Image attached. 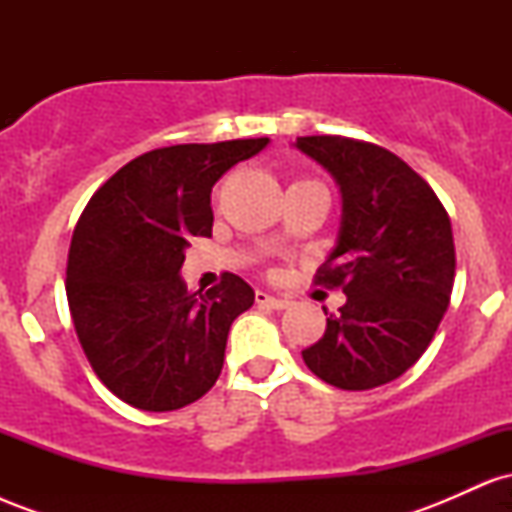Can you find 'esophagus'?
Masks as SVG:
<instances>
[{
  "label": "esophagus",
  "mask_w": 512,
  "mask_h": 512,
  "mask_svg": "<svg viewBox=\"0 0 512 512\" xmlns=\"http://www.w3.org/2000/svg\"><path fill=\"white\" fill-rule=\"evenodd\" d=\"M255 301H257V305H267V308H274V310H286L291 305L289 298L272 296V293H267V291H257Z\"/></svg>",
  "instance_id": "esophagus-1"
}]
</instances>
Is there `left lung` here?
<instances>
[{"instance_id":"obj_1","label":"left lung","mask_w":512,"mask_h":512,"mask_svg":"<svg viewBox=\"0 0 512 512\" xmlns=\"http://www.w3.org/2000/svg\"><path fill=\"white\" fill-rule=\"evenodd\" d=\"M296 146L342 190L337 248L315 284L346 293L303 361L339 390H373L419 361L448 310L450 216L433 187L383 146L337 134L298 137Z\"/></svg>"}]
</instances>
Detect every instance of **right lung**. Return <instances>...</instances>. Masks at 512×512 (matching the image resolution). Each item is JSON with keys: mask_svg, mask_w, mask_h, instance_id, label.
I'll return each mask as SVG.
<instances>
[{"mask_svg": "<svg viewBox=\"0 0 512 512\" xmlns=\"http://www.w3.org/2000/svg\"><path fill=\"white\" fill-rule=\"evenodd\" d=\"M260 139L146 151L88 199L67 257L76 337L101 383L144 411L197 402L219 380L233 320L255 291L231 272L207 293L180 279L192 236H211V187Z\"/></svg>", "mask_w": 512, "mask_h": 512, "instance_id": "obj_1", "label": "right lung"}]
</instances>
